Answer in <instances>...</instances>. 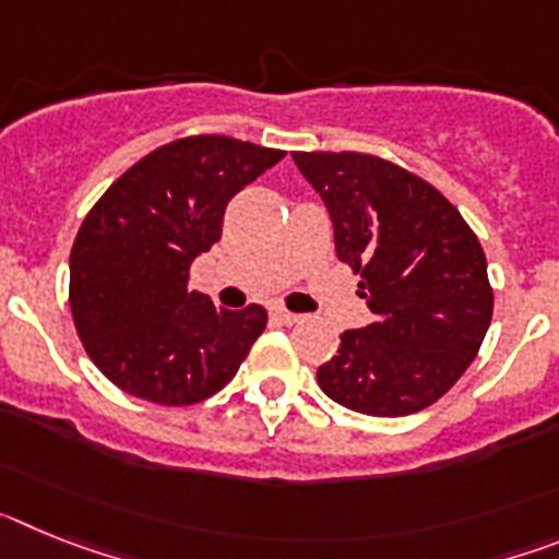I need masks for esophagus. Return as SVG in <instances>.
Masks as SVG:
<instances>
[{
	"label": "esophagus",
	"instance_id": "34e87169",
	"mask_svg": "<svg viewBox=\"0 0 559 559\" xmlns=\"http://www.w3.org/2000/svg\"><path fill=\"white\" fill-rule=\"evenodd\" d=\"M271 316H274L276 322H283V324H296L299 319H302L299 313H290V310H285V308H274L271 310Z\"/></svg>",
	"mask_w": 559,
	"mask_h": 559
}]
</instances>
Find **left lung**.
I'll return each mask as SVG.
<instances>
[{
  "instance_id": "1",
  "label": "left lung",
  "mask_w": 559,
  "mask_h": 559,
  "mask_svg": "<svg viewBox=\"0 0 559 559\" xmlns=\"http://www.w3.org/2000/svg\"><path fill=\"white\" fill-rule=\"evenodd\" d=\"M333 221L335 254L360 274L374 322L341 333L316 380L338 406L403 417L462 378L492 319L478 237L414 173L367 153H294Z\"/></svg>"
}]
</instances>
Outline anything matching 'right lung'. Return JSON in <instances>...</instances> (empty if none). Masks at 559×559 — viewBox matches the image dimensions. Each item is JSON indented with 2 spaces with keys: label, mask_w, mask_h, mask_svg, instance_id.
Masks as SVG:
<instances>
[{
  "label": "right lung",
  "mask_w": 559,
  "mask_h": 559,
  "mask_svg": "<svg viewBox=\"0 0 559 559\" xmlns=\"http://www.w3.org/2000/svg\"><path fill=\"white\" fill-rule=\"evenodd\" d=\"M285 151L231 136H187L128 167L83 218L69 254L78 335L114 386L192 406L235 378L265 308H215L190 265L221 240L226 204Z\"/></svg>",
  "instance_id": "add662e5"
}]
</instances>
